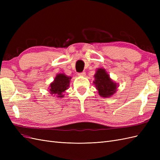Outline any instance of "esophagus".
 I'll return each instance as SVG.
<instances>
[{"label":"esophagus","instance_id":"34e87169","mask_svg":"<svg viewBox=\"0 0 160 160\" xmlns=\"http://www.w3.org/2000/svg\"><path fill=\"white\" fill-rule=\"evenodd\" d=\"M78 75L79 76H85V72L83 71V72H79Z\"/></svg>","mask_w":160,"mask_h":160}]
</instances>
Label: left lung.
Masks as SVG:
<instances>
[{"label": "left lung", "mask_w": 160, "mask_h": 160, "mask_svg": "<svg viewBox=\"0 0 160 160\" xmlns=\"http://www.w3.org/2000/svg\"><path fill=\"white\" fill-rule=\"evenodd\" d=\"M93 82L100 96L108 98L115 93L117 84L110 79L109 75L103 69H99L95 75Z\"/></svg>", "instance_id": "left-lung-1"}]
</instances>
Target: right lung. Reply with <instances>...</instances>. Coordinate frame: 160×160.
<instances>
[{"label": "right lung", "mask_w": 160, "mask_h": 160, "mask_svg": "<svg viewBox=\"0 0 160 160\" xmlns=\"http://www.w3.org/2000/svg\"><path fill=\"white\" fill-rule=\"evenodd\" d=\"M71 77H67L64 74H58L54 81L50 85V93L57 95L58 98H62L64 92L68 89Z\"/></svg>", "instance_id": "obj_1"}]
</instances>
